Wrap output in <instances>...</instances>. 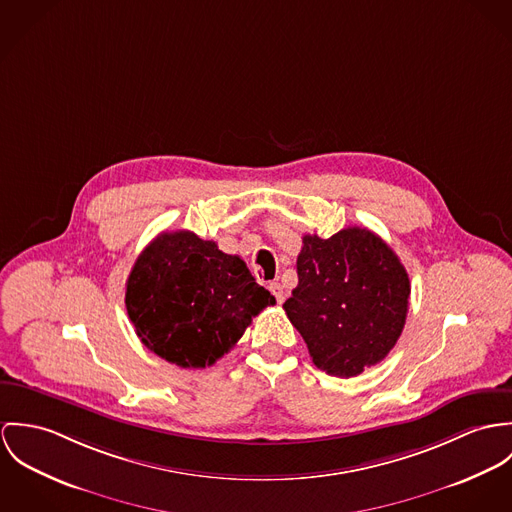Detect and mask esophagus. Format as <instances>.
<instances>
[{"label": "esophagus", "mask_w": 512, "mask_h": 512, "mask_svg": "<svg viewBox=\"0 0 512 512\" xmlns=\"http://www.w3.org/2000/svg\"><path fill=\"white\" fill-rule=\"evenodd\" d=\"M269 290H271V294L277 298V302L279 304H283L284 302V288L281 283H271L269 284Z\"/></svg>", "instance_id": "1"}]
</instances>
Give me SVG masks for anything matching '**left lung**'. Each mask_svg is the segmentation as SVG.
<instances>
[{
	"instance_id": "1",
	"label": "left lung",
	"mask_w": 512,
	"mask_h": 512,
	"mask_svg": "<svg viewBox=\"0 0 512 512\" xmlns=\"http://www.w3.org/2000/svg\"><path fill=\"white\" fill-rule=\"evenodd\" d=\"M296 273L283 308L318 369L349 379L389 355L406 322L410 281L379 235L357 226L330 239L304 235Z\"/></svg>"
}]
</instances>
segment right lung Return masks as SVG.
I'll list each match as a JSON object with an SVG mask.
<instances>
[{"instance_id":"obj_1","label":"right lung","mask_w":512,"mask_h":512,"mask_svg":"<svg viewBox=\"0 0 512 512\" xmlns=\"http://www.w3.org/2000/svg\"><path fill=\"white\" fill-rule=\"evenodd\" d=\"M275 296L245 261L196 233L163 231L137 257L125 290L135 334L182 369L214 365Z\"/></svg>"}]
</instances>
